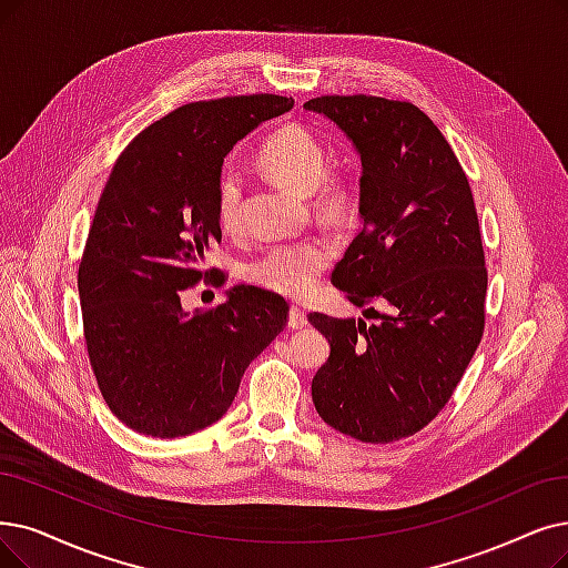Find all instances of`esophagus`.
I'll use <instances>...</instances> for the list:
<instances>
[{"label": "esophagus", "mask_w": 568, "mask_h": 568, "mask_svg": "<svg viewBox=\"0 0 568 568\" xmlns=\"http://www.w3.org/2000/svg\"><path fill=\"white\" fill-rule=\"evenodd\" d=\"M305 326H307V316H305V312H303L301 307L293 305V307H291V312H288V328H293V331H301V328H305Z\"/></svg>", "instance_id": "1"}]
</instances>
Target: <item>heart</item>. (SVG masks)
Returning <instances> with one entry per match:
<instances>
[{"instance_id": "heart-1", "label": "heart", "mask_w": 568, "mask_h": 568, "mask_svg": "<svg viewBox=\"0 0 568 568\" xmlns=\"http://www.w3.org/2000/svg\"><path fill=\"white\" fill-rule=\"evenodd\" d=\"M258 165L280 184L310 197L312 212L328 225H345L358 212V181L349 170L328 168V149L305 125L277 128L258 149ZM244 184L235 168H223L216 179L214 210L223 233L242 229ZM333 261V246L322 237H303L267 246L248 261L246 280L286 298H305L316 288Z\"/></svg>"}]
</instances>
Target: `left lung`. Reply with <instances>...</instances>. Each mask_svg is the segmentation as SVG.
<instances>
[{
  "label": "left lung",
  "instance_id": "8db88e82",
  "mask_svg": "<svg viewBox=\"0 0 568 568\" xmlns=\"http://www.w3.org/2000/svg\"><path fill=\"white\" fill-rule=\"evenodd\" d=\"M361 155V231L333 270L373 324L312 312L331 343L312 379L320 417L361 443L415 436L447 405L485 333L487 267L468 176L426 113L405 100L322 95ZM379 300L389 313L369 305Z\"/></svg>",
  "mask_w": 568,
  "mask_h": 568
}]
</instances>
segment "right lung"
Segmentation results:
<instances>
[{"label":"right lung","mask_w":568,"mask_h":568,"mask_svg":"<svg viewBox=\"0 0 568 568\" xmlns=\"http://www.w3.org/2000/svg\"><path fill=\"white\" fill-rule=\"evenodd\" d=\"M291 106L282 95L184 104L144 128L106 179L79 265L83 337L104 403L138 434L179 438L219 422L248 363L286 328V301L265 288L235 286L195 314L181 293L225 282L202 267L221 242L223 158Z\"/></svg>","instance_id":"1"}]
</instances>
